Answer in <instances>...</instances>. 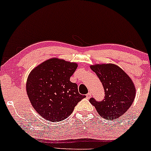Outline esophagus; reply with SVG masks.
<instances>
[{"label":"esophagus","mask_w":151,"mask_h":151,"mask_svg":"<svg viewBox=\"0 0 151 151\" xmlns=\"http://www.w3.org/2000/svg\"><path fill=\"white\" fill-rule=\"evenodd\" d=\"M91 92H89V93H88L86 94V98L87 99H90L91 98Z\"/></svg>","instance_id":"esophagus-1"}]
</instances>
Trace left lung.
<instances>
[{
  "label": "left lung",
  "instance_id": "1",
  "mask_svg": "<svg viewBox=\"0 0 151 151\" xmlns=\"http://www.w3.org/2000/svg\"><path fill=\"white\" fill-rule=\"evenodd\" d=\"M104 88L105 96L101 101L91 98L89 101L95 106L101 117L116 119L129 109L135 97V87L129 76L114 64L91 65Z\"/></svg>",
  "mask_w": 151,
  "mask_h": 151
}]
</instances>
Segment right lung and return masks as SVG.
<instances>
[{
    "instance_id": "right-lung-1",
    "label": "right lung",
    "mask_w": 151,
    "mask_h": 151,
    "mask_svg": "<svg viewBox=\"0 0 151 151\" xmlns=\"http://www.w3.org/2000/svg\"><path fill=\"white\" fill-rule=\"evenodd\" d=\"M77 67L76 63L51 58L31 71L27 93L40 116L52 122L62 121L85 98L78 93L77 84L70 81Z\"/></svg>"
}]
</instances>
